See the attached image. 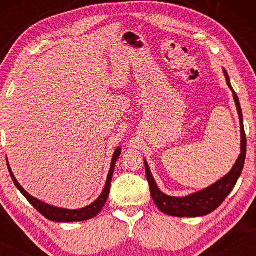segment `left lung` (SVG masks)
<instances>
[{
	"label": "left lung",
	"instance_id": "1",
	"mask_svg": "<svg viewBox=\"0 0 256 256\" xmlns=\"http://www.w3.org/2000/svg\"><path fill=\"white\" fill-rule=\"evenodd\" d=\"M224 72H225L227 85H228L230 88L233 90L230 82L228 74H227L226 71ZM233 96L240 118L241 154L236 164H234L233 169L230 171V174H227L225 177L216 182V184L211 185V186L205 188V190L197 192V194L188 196V197H170V196H166L164 194L163 192H160V188H157L155 180H154L152 174L150 172L148 163H146V160H144L146 174V180H148L149 183L150 194H152L154 202H155L157 208H158L163 213H166V214L172 216H202L208 214V213L213 212L222 204V202L225 200L227 196L230 194V191H232L234 186H236V182L239 180L241 172H242L244 160H246L247 140L246 134H244L242 112H241L239 98H238L236 93L234 92V90Z\"/></svg>",
	"mask_w": 256,
	"mask_h": 256
}]
</instances>
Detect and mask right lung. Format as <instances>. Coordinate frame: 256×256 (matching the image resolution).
Instances as JSON below:
<instances>
[{"instance_id":"1","label":"right lung","mask_w":256,"mask_h":256,"mask_svg":"<svg viewBox=\"0 0 256 256\" xmlns=\"http://www.w3.org/2000/svg\"><path fill=\"white\" fill-rule=\"evenodd\" d=\"M121 154V149L118 148L116 152H114L113 155V160H112V164H110V174H108L107 177V182L106 185H104V188L102 191V194H100V197L96 199L93 204H90L86 208H80V210H66V208H54V206H50L45 202L38 200V199L34 198L32 196H30L28 192L24 190V188L20 186L18 182L16 180L15 176H14L12 169H10L9 164H8V169L10 172V176H12L14 183H15L16 188L22 192V194L26 197L31 205L34 206V208L37 210L40 214H43L45 218L51 220V222H84V220H88L92 219L96 216V214H99V212L102 210V208L106 204V200L108 198V194H110V183H112V177H113L114 174V168H115V163H116V160L118 158Z\"/></svg>"}]
</instances>
